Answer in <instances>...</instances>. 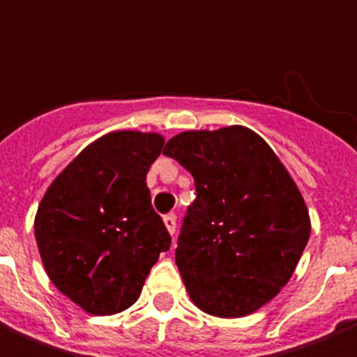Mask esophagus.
I'll return each instance as SVG.
<instances>
[{
	"mask_svg": "<svg viewBox=\"0 0 357 357\" xmlns=\"http://www.w3.org/2000/svg\"><path fill=\"white\" fill-rule=\"evenodd\" d=\"M165 227H166V231L170 232V234H174L176 232V215L174 213H168V215H165Z\"/></svg>",
	"mask_w": 357,
	"mask_h": 357,
	"instance_id": "1",
	"label": "esophagus"
}]
</instances>
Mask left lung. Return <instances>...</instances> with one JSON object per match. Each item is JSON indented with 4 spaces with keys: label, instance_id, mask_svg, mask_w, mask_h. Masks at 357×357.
Wrapping results in <instances>:
<instances>
[{
    "label": "left lung",
    "instance_id": "8db88e82",
    "mask_svg": "<svg viewBox=\"0 0 357 357\" xmlns=\"http://www.w3.org/2000/svg\"><path fill=\"white\" fill-rule=\"evenodd\" d=\"M162 153L191 172L197 189L176 250L191 301L218 318L259 310L289 282L310 238L291 174L242 125L179 132Z\"/></svg>",
    "mask_w": 357,
    "mask_h": 357
}]
</instances>
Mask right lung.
Returning a JSON list of instances; mask_svg holds the SVG:
<instances>
[{"label": "right lung", "instance_id": "obj_1", "mask_svg": "<svg viewBox=\"0 0 357 357\" xmlns=\"http://www.w3.org/2000/svg\"><path fill=\"white\" fill-rule=\"evenodd\" d=\"M158 132L115 130L94 139L52 179L33 231L58 291L94 316L126 310L170 234L151 208L145 176L162 151Z\"/></svg>", "mask_w": 357, "mask_h": 357}]
</instances>
